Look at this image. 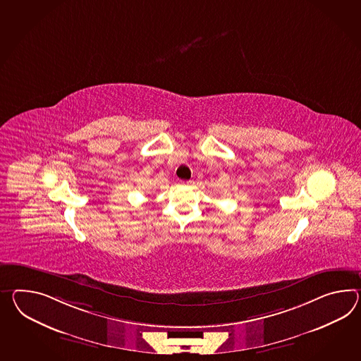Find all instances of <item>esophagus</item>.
<instances>
[{
    "label": "esophagus",
    "mask_w": 361,
    "mask_h": 361,
    "mask_svg": "<svg viewBox=\"0 0 361 361\" xmlns=\"http://www.w3.org/2000/svg\"><path fill=\"white\" fill-rule=\"evenodd\" d=\"M192 183H193V181H192V180H189V181H181V184H184V185L192 184Z\"/></svg>",
    "instance_id": "1"
}]
</instances>
